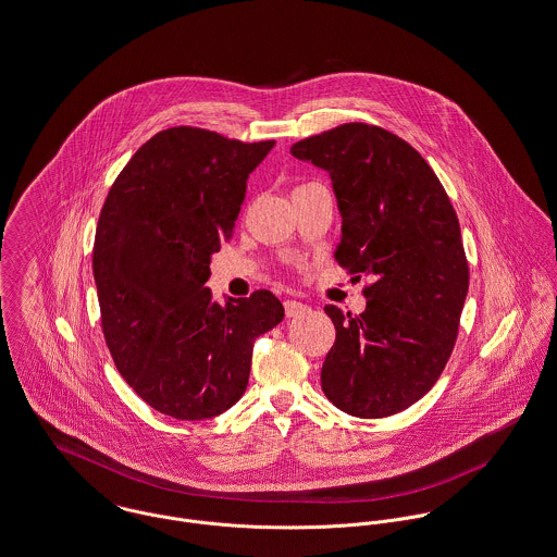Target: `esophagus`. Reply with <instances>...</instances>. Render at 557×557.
<instances>
[{
	"instance_id": "1",
	"label": "esophagus",
	"mask_w": 557,
	"mask_h": 557,
	"mask_svg": "<svg viewBox=\"0 0 557 557\" xmlns=\"http://www.w3.org/2000/svg\"><path fill=\"white\" fill-rule=\"evenodd\" d=\"M284 309H286L288 318H297L300 313H305L309 307L305 302H300V300L288 299L284 302Z\"/></svg>"
}]
</instances>
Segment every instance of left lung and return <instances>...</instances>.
Returning a JSON list of instances; mask_svg holds the SVG:
<instances>
[{"label":"left lung","instance_id":"obj_1","mask_svg":"<svg viewBox=\"0 0 557 557\" xmlns=\"http://www.w3.org/2000/svg\"><path fill=\"white\" fill-rule=\"evenodd\" d=\"M290 152L331 175L343 218L335 260L371 277L362 313L324 307L337 339L322 389L354 418L394 416L436 384L456 345L469 293L458 215L424 157L385 128L345 123Z\"/></svg>","mask_w":557,"mask_h":557}]
</instances>
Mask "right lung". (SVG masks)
Masks as SVG:
<instances>
[{
  "mask_svg": "<svg viewBox=\"0 0 557 557\" xmlns=\"http://www.w3.org/2000/svg\"><path fill=\"white\" fill-rule=\"evenodd\" d=\"M273 144L208 128L159 131L101 208L92 275L106 345L135 394L175 420H208L233 407L246 392L255 342L284 320L269 290L220 305L206 288L248 175Z\"/></svg>",
  "mask_w": 557,
  "mask_h": 557,
  "instance_id": "right-lung-1",
  "label": "right lung"
}]
</instances>
